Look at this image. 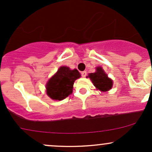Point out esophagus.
Segmentation results:
<instances>
[{
    "instance_id": "esophagus-1",
    "label": "esophagus",
    "mask_w": 152,
    "mask_h": 152,
    "mask_svg": "<svg viewBox=\"0 0 152 152\" xmlns=\"http://www.w3.org/2000/svg\"><path fill=\"white\" fill-rule=\"evenodd\" d=\"M86 71H82L81 72V76H82V77H86Z\"/></svg>"
}]
</instances>
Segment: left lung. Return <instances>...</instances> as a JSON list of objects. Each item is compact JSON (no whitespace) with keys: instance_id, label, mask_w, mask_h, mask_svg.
Returning <instances> with one entry per match:
<instances>
[{"instance_id":"8db88e82","label":"left lung","mask_w":152,"mask_h":152,"mask_svg":"<svg viewBox=\"0 0 152 152\" xmlns=\"http://www.w3.org/2000/svg\"><path fill=\"white\" fill-rule=\"evenodd\" d=\"M88 76L93 82L96 88L101 91H108L112 87V80L108 77L107 74L104 72L102 67H97L96 72L91 73Z\"/></svg>"}]
</instances>
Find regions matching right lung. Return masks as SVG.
<instances>
[{"label": "right lung", "mask_w": 152, "mask_h": 152, "mask_svg": "<svg viewBox=\"0 0 152 152\" xmlns=\"http://www.w3.org/2000/svg\"><path fill=\"white\" fill-rule=\"evenodd\" d=\"M81 77L77 69L61 66L47 82L46 94L53 100H63L72 93L74 81Z\"/></svg>", "instance_id": "1"}]
</instances>
